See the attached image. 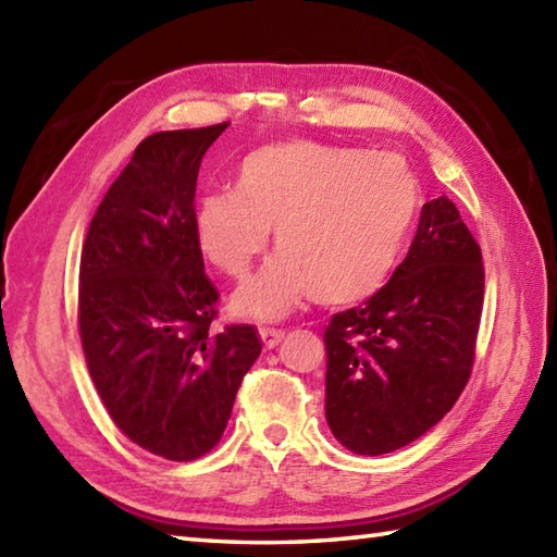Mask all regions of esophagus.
I'll list each match as a JSON object with an SVG mask.
<instances>
[{
  "label": "esophagus",
  "mask_w": 557,
  "mask_h": 557,
  "mask_svg": "<svg viewBox=\"0 0 557 557\" xmlns=\"http://www.w3.org/2000/svg\"><path fill=\"white\" fill-rule=\"evenodd\" d=\"M258 335H260V339H263L265 349L277 347L280 342H282V337H285V333H282V330H272V327H260Z\"/></svg>",
  "instance_id": "esophagus-1"
}]
</instances>
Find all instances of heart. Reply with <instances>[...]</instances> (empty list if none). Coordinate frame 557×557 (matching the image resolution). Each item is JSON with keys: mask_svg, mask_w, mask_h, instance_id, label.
I'll return each mask as SVG.
<instances>
[{"mask_svg": "<svg viewBox=\"0 0 557 557\" xmlns=\"http://www.w3.org/2000/svg\"><path fill=\"white\" fill-rule=\"evenodd\" d=\"M419 210V182L393 152L282 140L242 160L236 188L198 198L196 239L212 265L244 277L270 244L280 253L234 294L239 315L280 321L315 297L357 304L385 285Z\"/></svg>", "mask_w": 557, "mask_h": 557, "instance_id": "heart-1", "label": "heart"}]
</instances>
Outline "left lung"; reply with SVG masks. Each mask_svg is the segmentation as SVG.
I'll list each match as a JSON object with an SVG mask.
<instances>
[{
  "label": "left lung",
  "instance_id": "obj_1",
  "mask_svg": "<svg viewBox=\"0 0 557 557\" xmlns=\"http://www.w3.org/2000/svg\"><path fill=\"white\" fill-rule=\"evenodd\" d=\"M481 309V248L453 200H429L387 285L325 327V419L337 441L375 457L433 429L469 381Z\"/></svg>",
  "mask_w": 557,
  "mask_h": 557
}]
</instances>
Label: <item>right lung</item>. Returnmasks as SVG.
Wrapping results in <instances>:
<instances>
[{
  "instance_id": "obj_1",
  "label": "right lung",
  "mask_w": 557,
  "mask_h": 557,
  "mask_svg": "<svg viewBox=\"0 0 557 557\" xmlns=\"http://www.w3.org/2000/svg\"><path fill=\"white\" fill-rule=\"evenodd\" d=\"M230 124L144 138L90 220L78 272L81 345L120 431L188 461L220 443L258 359L256 327H210L218 289L196 239V180Z\"/></svg>"
}]
</instances>
